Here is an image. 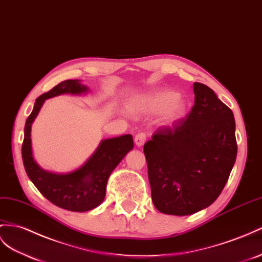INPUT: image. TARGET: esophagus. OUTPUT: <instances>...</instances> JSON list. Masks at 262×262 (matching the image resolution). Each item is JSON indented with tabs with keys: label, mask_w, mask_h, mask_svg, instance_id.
Segmentation results:
<instances>
[{
	"label": "esophagus",
	"mask_w": 262,
	"mask_h": 262,
	"mask_svg": "<svg viewBox=\"0 0 262 262\" xmlns=\"http://www.w3.org/2000/svg\"><path fill=\"white\" fill-rule=\"evenodd\" d=\"M145 142H146V134L139 133V134H137V135L135 136V144H136V146H138V147L143 146L145 144Z\"/></svg>",
	"instance_id": "1"
}]
</instances>
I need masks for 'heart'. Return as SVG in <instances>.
<instances>
[{
    "label": "heart",
    "mask_w": 262,
    "mask_h": 262,
    "mask_svg": "<svg viewBox=\"0 0 262 262\" xmlns=\"http://www.w3.org/2000/svg\"><path fill=\"white\" fill-rule=\"evenodd\" d=\"M180 95L171 90H157L140 96L134 102V108L145 114L162 112L160 123L171 126L182 120L187 114V103Z\"/></svg>",
    "instance_id": "b5f03b06"
}]
</instances>
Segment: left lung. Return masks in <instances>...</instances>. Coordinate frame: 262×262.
I'll return each mask as SVG.
<instances>
[{
    "instance_id": "obj_1",
    "label": "left lung",
    "mask_w": 262,
    "mask_h": 262,
    "mask_svg": "<svg viewBox=\"0 0 262 262\" xmlns=\"http://www.w3.org/2000/svg\"><path fill=\"white\" fill-rule=\"evenodd\" d=\"M195 105L172 127L157 129L144 146L154 206L187 216L223 191L236 162L232 111L209 87L193 83Z\"/></svg>"
}]
</instances>
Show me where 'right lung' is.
<instances>
[{
  "label": "right lung",
  "mask_w": 262,
  "mask_h": 262,
  "mask_svg": "<svg viewBox=\"0 0 262 262\" xmlns=\"http://www.w3.org/2000/svg\"><path fill=\"white\" fill-rule=\"evenodd\" d=\"M89 89L79 79H67L36 98L31 115L26 119L22 158L31 182L52 204L63 209L76 212L89 211L103 203L106 186L113 170L126 154L134 148L133 136L123 135L103 139L93 155L76 170L55 173L43 169L34 159L32 149L31 128L46 99L62 94L80 95Z\"/></svg>",
  "instance_id": "add662e5"
}]
</instances>
